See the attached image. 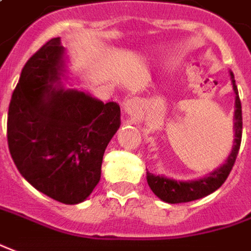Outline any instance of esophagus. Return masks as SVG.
<instances>
[{"label": "esophagus", "mask_w": 251, "mask_h": 251, "mask_svg": "<svg viewBox=\"0 0 251 251\" xmlns=\"http://www.w3.org/2000/svg\"><path fill=\"white\" fill-rule=\"evenodd\" d=\"M141 108H143V101L139 97H130L126 99L124 104H122V110L125 114L130 115V117H137L141 114Z\"/></svg>", "instance_id": "esophagus-1"}]
</instances>
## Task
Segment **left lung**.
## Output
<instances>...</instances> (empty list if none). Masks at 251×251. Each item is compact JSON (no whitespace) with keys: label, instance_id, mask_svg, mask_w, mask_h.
<instances>
[{"label":"left lung","instance_id":"8db88e82","mask_svg":"<svg viewBox=\"0 0 251 251\" xmlns=\"http://www.w3.org/2000/svg\"><path fill=\"white\" fill-rule=\"evenodd\" d=\"M231 83L235 93V112H233V144L232 150L228 155L226 162L214 169L211 173L197 180H176L166 175H154L147 170V183L156 197L166 203H184L197 201L201 198L207 197L224 184L226 177L232 169L236 155L239 152L240 141H242V105H240L238 88L235 85V76L229 71Z\"/></svg>","mask_w":251,"mask_h":251}]
</instances>
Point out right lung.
<instances>
[{"label": "right lung", "mask_w": 251, "mask_h": 251, "mask_svg": "<svg viewBox=\"0 0 251 251\" xmlns=\"http://www.w3.org/2000/svg\"><path fill=\"white\" fill-rule=\"evenodd\" d=\"M67 63L60 37L25 63L9 104L8 146L20 175L35 190L76 204L100 181L104 151L121 126V108L67 88Z\"/></svg>", "instance_id": "1"}]
</instances>
